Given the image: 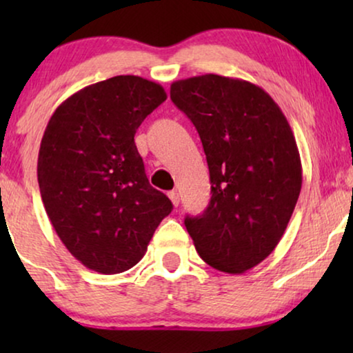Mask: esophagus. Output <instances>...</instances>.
<instances>
[{
	"mask_svg": "<svg viewBox=\"0 0 353 353\" xmlns=\"http://www.w3.org/2000/svg\"><path fill=\"white\" fill-rule=\"evenodd\" d=\"M168 197H170L172 204L175 205V207H178V204H180V196H178V192L176 191H170V192H168Z\"/></svg>",
	"mask_w": 353,
	"mask_h": 353,
	"instance_id": "esophagus-1",
	"label": "esophagus"
}]
</instances>
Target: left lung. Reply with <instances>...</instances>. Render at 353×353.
<instances>
[{"mask_svg": "<svg viewBox=\"0 0 353 353\" xmlns=\"http://www.w3.org/2000/svg\"><path fill=\"white\" fill-rule=\"evenodd\" d=\"M170 98L199 133L212 197L185 225L197 254L239 274L281 241L302 188L296 138L283 110L250 81L215 74L173 81Z\"/></svg>", "mask_w": 353, "mask_h": 353, "instance_id": "obj_1", "label": "left lung"}]
</instances>
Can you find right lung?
Masks as SVG:
<instances>
[{
	"label": "right lung",
	"instance_id": "add662e5",
	"mask_svg": "<svg viewBox=\"0 0 353 353\" xmlns=\"http://www.w3.org/2000/svg\"><path fill=\"white\" fill-rule=\"evenodd\" d=\"M167 99L159 83L117 75L57 105L38 152V185L52 228L86 268L127 272L173 205L149 185L134 133Z\"/></svg>",
	"mask_w": 353,
	"mask_h": 353
}]
</instances>
